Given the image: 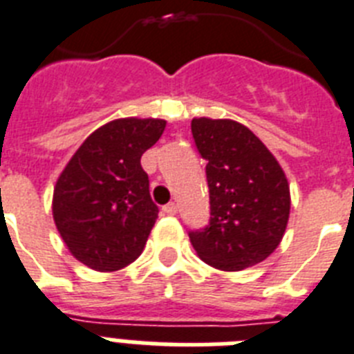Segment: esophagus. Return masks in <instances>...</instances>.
<instances>
[{
	"instance_id": "1",
	"label": "esophagus",
	"mask_w": 354,
	"mask_h": 354,
	"mask_svg": "<svg viewBox=\"0 0 354 354\" xmlns=\"http://www.w3.org/2000/svg\"><path fill=\"white\" fill-rule=\"evenodd\" d=\"M163 212L169 214V216H174L178 212V205L176 203H167L163 207Z\"/></svg>"
}]
</instances>
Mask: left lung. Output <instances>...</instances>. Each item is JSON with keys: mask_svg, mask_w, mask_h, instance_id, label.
Returning <instances> with one entry per match:
<instances>
[{"mask_svg": "<svg viewBox=\"0 0 354 354\" xmlns=\"http://www.w3.org/2000/svg\"><path fill=\"white\" fill-rule=\"evenodd\" d=\"M191 129L210 194L209 227L189 234L196 254L223 272L263 263L283 241L292 207L281 163L236 120L196 117Z\"/></svg>", "mask_w": 354, "mask_h": 354, "instance_id": "left-lung-1", "label": "left lung"}]
</instances>
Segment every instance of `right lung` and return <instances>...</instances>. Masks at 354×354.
Returning <instances> with one entry per match:
<instances>
[{
    "label": "right lung",
    "instance_id": "right-lung-1",
    "mask_svg": "<svg viewBox=\"0 0 354 354\" xmlns=\"http://www.w3.org/2000/svg\"><path fill=\"white\" fill-rule=\"evenodd\" d=\"M162 118H117L95 129L53 187V221L70 254L97 272L120 270L142 254L158 207L142 154L162 136Z\"/></svg>",
    "mask_w": 354,
    "mask_h": 354
}]
</instances>
